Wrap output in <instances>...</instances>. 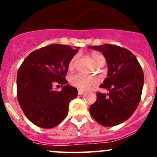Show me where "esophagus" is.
<instances>
[{"label": "esophagus", "mask_w": 157, "mask_h": 157, "mask_svg": "<svg viewBox=\"0 0 157 157\" xmlns=\"http://www.w3.org/2000/svg\"><path fill=\"white\" fill-rule=\"evenodd\" d=\"M84 93H85V91L82 90H78V95H82Z\"/></svg>", "instance_id": "1"}]
</instances>
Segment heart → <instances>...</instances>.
<instances>
[{
  "instance_id": "1",
  "label": "heart",
  "mask_w": 157,
  "mask_h": 157,
  "mask_svg": "<svg viewBox=\"0 0 157 157\" xmlns=\"http://www.w3.org/2000/svg\"><path fill=\"white\" fill-rule=\"evenodd\" d=\"M91 57H92L93 62L97 67L104 66L105 64V56L100 52H94L91 53ZM78 60V55H75L71 59L70 62L68 63V68L70 70L73 69L75 66ZM69 82L71 86L76 87V88L82 90H86L92 88L94 86L98 85L99 82L98 78L96 77H90L85 75L81 74V73H77V74L72 75L69 78Z\"/></svg>"
}]
</instances>
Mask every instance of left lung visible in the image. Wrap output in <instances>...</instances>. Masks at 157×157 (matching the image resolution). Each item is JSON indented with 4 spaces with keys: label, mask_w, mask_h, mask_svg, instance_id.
I'll return each mask as SVG.
<instances>
[{
    "label": "left lung",
    "mask_w": 157,
    "mask_h": 157,
    "mask_svg": "<svg viewBox=\"0 0 157 157\" xmlns=\"http://www.w3.org/2000/svg\"><path fill=\"white\" fill-rule=\"evenodd\" d=\"M89 48L102 52L109 67L108 77L100 86L109 93L97 94L90 113L101 125H119L132 116L139 104L143 71L135 56L127 48L110 44Z\"/></svg>",
    "instance_id": "1"
}]
</instances>
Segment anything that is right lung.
Instances as JSON below:
<instances>
[{"label":"right lung","mask_w":157,"mask_h":157,"mask_svg":"<svg viewBox=\"0 0 157 157\" xmlns=\"http://www.w3.org/2000/svg\"><path fill=\"white\" fill-rule=\"evenodd\" d=\"M78 48L52 44L29 54L17 73V98L27 119L41 128H52L68 114V105L77 98V89L65 79L71 59ZM63 86L60 91L53 86Z\"/></svg>","instance_id":"1"}]
</instances>
